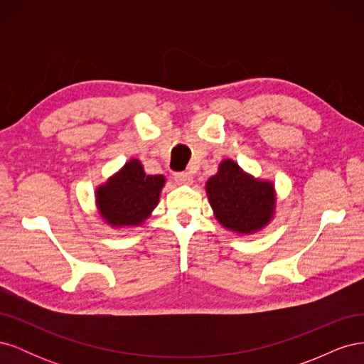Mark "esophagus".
<instances>
[{"mask_svg":"<svg viewBox=\"0 0 364 364\" xmlns=\"http://www.w3.org/2000/svg\"><path fill=\"white\" fill-rule=\"evenodd\" d=\"M174 179L179 185H190L193 183V176L188 171H183V173H176L174 174Z\"/></svg>","mask_w":364,"mask_h":364,"instance_id":"esophagus-1","label":"esophagus"}]
</instances>
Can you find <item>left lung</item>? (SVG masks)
<instances>
[{
  "instance_id": "left-lung-1",
  "label": "left lung",
  "mask_w": 364,
  "mask_h": 364,
  "mask_svg": "<svg viewBox=\"0 0 364 364\" xmlns=\"http://www.w3.org/2000/svg\"><path fill=\"white\" fill-rule=\"evenodd\" d=\"M214 217L238 235H253L270 225L277 214L274 183L245 171L234 159L220 161L217 173L205 183Z\"/></svg>"
}]
</instances>
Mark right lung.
I'll return each instance as SVG.
<instances>
[{"instance_id":"obj_1","label":"right lung","mask_w":364,"mask_h":364,"mask_svg":"<svg viewBox=\"0 0 364 364\" xmlns=\"http://www.w3.org/2000/svg\"><path fill=\"white\" fill-rule=\"evenodd\" d=\"M165 182L164 174H146L142 162L132 158L95 188L97 213L117 230L142 226L158 206Z\"/></svg>"}]
</instances>
